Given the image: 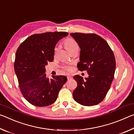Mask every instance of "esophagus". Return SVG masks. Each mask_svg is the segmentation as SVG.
<instances>
[{
	"label": "esophagus",
	"instance_id": "1",
	"mask_svg": "<svg viewBox=\"0 0 134 134\" xmlns=\"http://www.w3.org/2000/svg\"><path fill=\"white\" fill-rule=\"evenodd\" d=\"M67 78H68V80H70V79L72 78V76L71 75H68L67 76Z\"/></svg>",
	"mask_w": 134,
	"mask_h": 134
}]
</instances>
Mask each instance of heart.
I'll return each mask as SVG.
<instances>
[{
    "mask_svg": "<svg viewBox=\"0 0 134 134\" xmlns=\"http://www.w3.org/2000/svg\"><path fill=\"white\" fill-rule=\"evenodd\" d=\"M64 45L66 49L71 53H72L75 51V50H79V45L78 43L76 42V41L72 38L66 39L64 41ZM63 68L66 70V71H70V70H71L72 67L69 65H66L65 66H63Z\"/></svg>",
    "mask_w": 134,
    "mask_h": 134,
    "instance_id": "obj_1",
    "label": "heart"
}]
</instances>
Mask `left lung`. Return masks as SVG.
Here are the masks:
<instances>
[{"label":"left lung","instance_id":"8db88e82","mask_svg":"<svg viewBox=\"0 0 134 134\" xmlns=\"http://www.w3.org/2000/svg\"><path fill=\"white\" fill-rule=\"evenodd\" d=\"M70 35L81 49L77 67L87 71L88 78L75 75L77 87L73 91L74 100L85 106L97 105L106 97L113 81L116 69L115 55L107 41L94 33L75 32Z\"/></svg>","mask_w":134,"mask_h":134}]
</instances>
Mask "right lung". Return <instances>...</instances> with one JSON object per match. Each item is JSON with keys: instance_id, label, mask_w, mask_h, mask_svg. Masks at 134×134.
I'll return each mask as SVG.
<instances>
[{"instance_id": "right-lung-1", "label": "right lung", "mask_w": 134, "mask_h": 134, "mask_svg": "<svg viewBox=\"0 0 134 134\" xmlns=\"http://www.w3.org/2000/svg\"><path fill=\"white\" fill-rule=\"evenodd\" d=\"M67 32L36 34L24 40L16 50L14 69L24 97L32 105L47 106L56 102L66 82L63 75L46 77L45 65L54 59V47Z\"/></svg>"}]
</instances>
